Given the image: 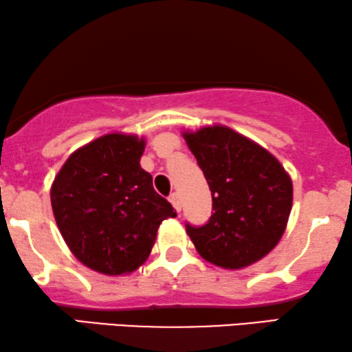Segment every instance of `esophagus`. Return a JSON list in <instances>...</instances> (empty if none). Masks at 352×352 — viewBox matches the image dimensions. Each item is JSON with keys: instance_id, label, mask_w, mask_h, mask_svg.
I'll return each mask as SVG.
<instances>
[{"instance_id": "obj_1", "label": "esophagus", "mask_w": 352, "mask_h": 352, "mask_svg": "<svg viewBox=\"0 0 352 352\" xmlns=\"http://www.w3.org/2000/svg\"><path fill=\"white\" fill-rule=\"evenodd\" d=\"M170 203L173 204V208H175L177 211H182V198H180L179 193H172Z\"/></svg>"}]
</instances>
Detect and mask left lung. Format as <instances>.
<instances>
[{"label": "left lung", "instance_id": "1", "mask_svg": "<svg viewBox=\"0 0 352 352\" xmlns=\"http://www.w3.org/2000/svg\"><path fill=\"white\" fill-rule=\"evenodd\" d=\"M212 195L208 224L186 234L199 255L224 270H242L281 240L292 208V180L281 162L224 124L184 131Z\"/></svg>", "mask_w": 352, "mask_h": 352}]
</instances>
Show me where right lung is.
Segmentation results:
<instances>
[{
	"mask_svg": "<svg viewBox=\"0 0 352 352\" xmlns=\"http://www.w3.org/2000/svg\"><path fill=\"white\" fill-rule=\"evenodd\" d=\"M144 146V138L109 133L74 151L52 184L53 216L66 245L97 273L140 268L161 222L177 216L140 166Z\"/></svg>",
	"mask_w": 352,
	"mask_h": 352,
	"instance_id": "add662e5",
	"label": "right lung"
}]
</instances>
